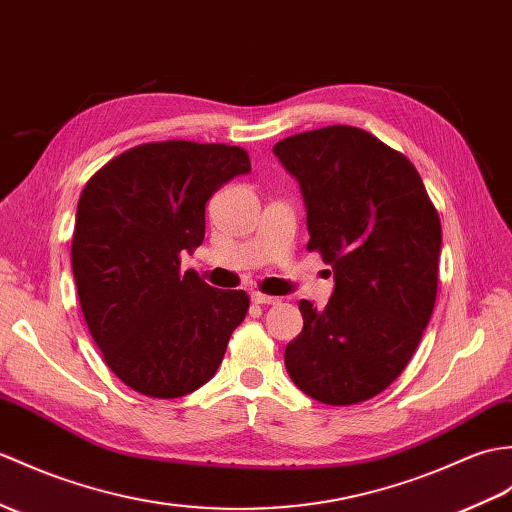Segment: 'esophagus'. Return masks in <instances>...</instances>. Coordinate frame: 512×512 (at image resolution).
<instances>
[{
	"mask_svg": "<svg viewBox=\"0 0 512 512\" xmlns=\"http://www.w3.org/2000/svg\"><path fill=\"white\" fill-rule=\"evenodd\" d=\"M251 301L257 305H275L279 299H275V296H268V294H261V292H253Z\"/></svg>",
	"mask_w": 512,
	"mask_h": 512,
	"instance_id": "1",
	"label": "esophagus"
}]
</instances>
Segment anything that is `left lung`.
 Here are the masks:
<instances>
[{
	"instance_id": "obj_1",
	"label": "left lung",
	"mask_w": 512,
	"mask_h": 512,
	"mask_svg": "<svg viewBox=\"0 0 512 512\" xmlns=\"http://www.w3.org/2000/svg\"><path fill=\"white\" fill-rule=\"evenodd\" d=\"M299 181L310 242L334 270L325 310L301 301L285 347L292 382L329 406L379 395L408 366L438 288L441 220L417 168L355 126H327L272 148Z\"/></svg>"
}]
</instances>
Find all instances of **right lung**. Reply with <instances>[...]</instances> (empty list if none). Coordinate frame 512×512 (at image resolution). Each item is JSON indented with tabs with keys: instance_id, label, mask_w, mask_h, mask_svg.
I'll list each match as a JSON object with an SVG mask.
<instances>
[{
	"instance_id": "obj_1",
	"label": "right lung",
	"mask_w": 512,
	"mask_h": 512,
	"mask_svg": "<svg viewBox=\"0 0 512 512\" xmlns=\"http://www.w3.org/2000/svg\"><path fill=\"white\" fill-rule=\"evenodd\" d=\"M251 172L246 150L159 141L130 148L85 185L71 268L82 316L104 362L141 395L176 399L216 375L244 290H216L181 253L205 240V205Z\"/></svg>"
}]
</instances>
